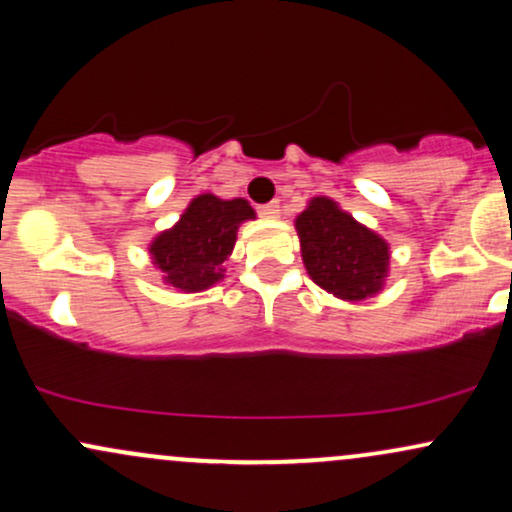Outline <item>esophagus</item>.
Listing matches in <instances>:
<instances>
[{
  "label": "esophagus",
  "instance_id": "34e87169",
  "mask_svg": "<svg viewBox=\"0 0 512 512\" xmlns=\"http://www.w3.org/2000/svg\"><path fill=\"white\" fill-rule=\"evenodd\" d=\"M260 214L264 216V219H276V216H279V202L262 204V207H260Z\"/></svg>",
  "mask_w": 512,
  "mask_h": 512
}]
</instances>
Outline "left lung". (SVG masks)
<instances>
[{"label": "left lung", "mask_w": 512, "mask_h": 512, "mask_svg": "<svg viewBox=\"0 0 512 512\" xmlns=\"http://www.w3.org/2000/svg\"><path fill=\"white\" fill-rule=\"evenodd\" d=\"M301 257L320 289L358 303L385 289L390 243L330 197H313L296 216Z\"/></svg>", "instance_id": "obj_1"}]
</instances>
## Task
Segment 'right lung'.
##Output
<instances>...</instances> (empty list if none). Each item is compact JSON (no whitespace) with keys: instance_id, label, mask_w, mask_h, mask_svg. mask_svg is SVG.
Here are the masks:
<instances>
[{"instance_id":"add662e5","label":"right lung","mask_w":512,"mask_h":512,"mask_svg":"<svg viewBox=\"0 0 512 512\" xmlns=\"http://www.w3.org/2000/svg\"><path fill=\"white\" fill-rule=\"evenodd\" d=\"M255 219L248 199H221L211 192L197 195L180 219L149 243L151 264L163 284L180 293H199L226 276L223 262L231 257L240 223Z\"/></svg>"}]
</instances>
